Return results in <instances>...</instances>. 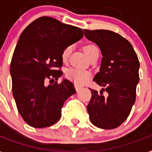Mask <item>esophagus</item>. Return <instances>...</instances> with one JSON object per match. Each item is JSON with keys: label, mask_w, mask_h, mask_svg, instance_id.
<instances>
[{"label": "esophagus", "mask_w": 152, "mask_h": 152, "mask_svg": "<svg viewBox=\"0 0 152 152\" xmlns=\"http://www.w3.org/2000/svg\"><path fill=\"white\" fill-rule=\"evenodd\" d=\"M75 88H76V91H79L81 89V87H80V86H78V85L75 84Z\"/></svg>", "instance_id": "esophagus-1"}]
</instances>
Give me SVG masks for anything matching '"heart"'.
Returning a JSON list of instances; mask_svg holds the SVG:
<instances>
[{
	"instance_id": "obj_1",
	"label": "heart",
	"mask_w": 152,
	"mask_h": 152,
	"mask_svg": "<svg viewBox=\"0 0 152 152\" xmlns=\"http://www.w3.org/2000/svg\"><path fill=\"white\" fill-rule=\"evenodd\" d=\"M72 45H68L64 48L61 53V58L63 61H66L68 58L69 57L70 54L72 52ZM83 50L85 53L87 54L89 58H91V55H94L96 51H98L97 47L92 44H86L83 47ZM91 72L87 70L80 69H76V68H71L69 69L66 71V76L68 78L73 81L76 84L82 85L84 84L90 80L91 78Z\"/></svg>"
}]
</instances>
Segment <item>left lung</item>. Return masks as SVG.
<instances>
[{
	"mask_svg": "<svg viewBox=\"0 0 152 152\" xmlns=\"http://www.w3.org/2000/svg\"><path fill=\"white\" fill-rule=\"evenodd\" d=\"M85 37L98 45L102 53L100 72L94 81L104 87L108 96L91 89L87 108L91 122L97 127L112 129L127 119L136 100L140 63L126 39L106 29L83 30Z\"/></svg>",
	"mask_w": 152,
	"mask_h": 152,
	"instance_id": "obj_1",
	"label": "left lung"
}]
</instances>
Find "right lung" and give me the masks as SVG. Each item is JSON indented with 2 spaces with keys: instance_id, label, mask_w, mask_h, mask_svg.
Returning a JSON list of instances; mask_svg holds the SVG:
<instances>
[{
  "instance_id": "add662e5",
  "label": "right lung",
  "mask_w": 152,
  "mask_h": 152,
  "mask_svg": "<svg viewBox=\"0 0 152 152\" xmlns=\"http://www.w3.org/2000/svg\"><path fill=\"white\" fill-rule=\"evenodd\" d=\"M83 37L79 27L48 16L37 18L20 35L10 66L12 94L19 114L32 127L57 123L64 102L76 93L72 83L57 80L63 73L62 50ZM47 81L55 83L47 85Z\"/></svg>"
}]
</instances>
